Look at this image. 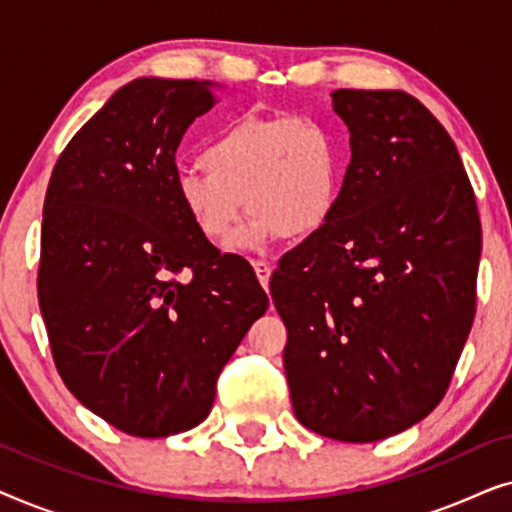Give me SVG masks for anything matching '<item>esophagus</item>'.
Listing matches in <instances>:
<instances>
[{
	"instance_id": "34e87169",
	"label": "esophagus",
	"mask_w": 512,
	"mask_h": 512,
	"mask_svg": "<svg viewBox=\"0 0 512 512\" xmlns=\"http://www.w3.org/2000/svg\"><path fill=\"white\" fill-rule=\"evenodd\" d=\"M254 270H256V277H258V282H261L263 289H268L270 275H272V270H275V265L268 261H254Z\"/></svg>"
}]
</instances>
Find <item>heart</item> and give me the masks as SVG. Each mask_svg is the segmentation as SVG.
<instances>
[{"mask_svg": "<svg viewBox=\"0 0 512 512\" xmlns=\"http://www.w3.org/2000/svg\"><path fill=\"white\" fill-rule=\"evenodd\" d=\"M205 170L174 177L177 202L191 226L223 244L249 221L235 247L261 249L279 235L305 240L331 223L345 184V146L331 125L312 116H242L202 149Z\"/></svg>", "mask_w": 512, "mask_h": 512, "instance_id": "1", "label": "heart"}]
</instances>
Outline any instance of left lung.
I'll list each match as a JSON object with an SVG mask.
<instances>
[{"instance_id": "8db88e82", "label": "left lung", "mask_w": 512, "mask_h": 512, "mask_svg": "<svg viewBox=\"0 0 512 512\" xmlns=\"http://www.w3.org/2000/svg\"><path fill=\"white\" fill-rule=\"evenodd\" d=\"M352 163L270 293L298 422L375 443L443 401L475 317L482 228L452 137L403 90H335Z\"/></svg>"}]
</instances>
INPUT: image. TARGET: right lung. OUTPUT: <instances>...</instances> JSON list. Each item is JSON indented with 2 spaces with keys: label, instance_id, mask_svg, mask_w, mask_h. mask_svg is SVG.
<instances>
[{
  "label": "right lung",
  "instance_id": "1",
  "mask_svg": "<svg viewBox=\"0 0 512 512\" xmlns=\"http://www.w3.org/2000/svg\"><path fill=\"white\" fill-rule=\"evenodd\" d=\"M209 81L137 79L60 153L37 293L67 389L118 431L165 438L209 415L223 366L268 296L181 212L177 146Z\"/></svg>",
  "mask_w": 512,
  "mask_h": 512
}]
</instances>
